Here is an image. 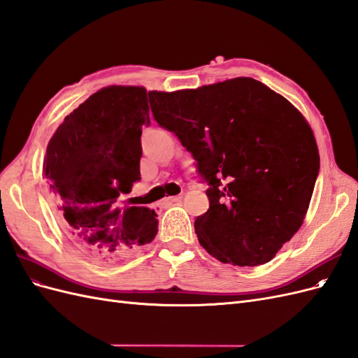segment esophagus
<instances>
[{
	"mask_svg": "<svg viewBox=\"0 0 358 358\" xmlns=\"http://www.w3.org/2000/svg\"><path fill=\"white\" fill-rule=\"evenodd\" d=\"M182 200V196H175V197H167L162 204H171V203H178Z\"/></svg>",
	"mask_w": 358,
	"mask_h": 358,
	"instance_id": "34e87169",
	"label": "esophagus"
}]
</instances>
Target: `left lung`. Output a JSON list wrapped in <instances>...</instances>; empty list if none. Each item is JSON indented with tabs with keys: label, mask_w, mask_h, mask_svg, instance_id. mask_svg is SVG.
Listing matches in <instances>:
<instances>
[{
	"label": "left lung",
	"mask_w": 358,
	"mask_h": 358,
	"mask_svg": "<svg viewBox=\"0 0 358 358\" xmlns=\"http://www.w3.org/2000/svg\"><path fill=\"white\" fill-rule=\"evenodd\" d=\"M149 103L209 185V209L194 222L200 245L221 263H268L303 224L320 173L306 119L251 78L152 91Z\"/></svg>",
	"instance_id": "1"
}]
</instances>
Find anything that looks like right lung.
I'll return each mask as SVG.
<instances>
[{
  "mask_svg": "<svg viewBox=\"0 0 358 358\" xmlns=\"http://www.w3.org/2000/svg\"><path fill=\"white\" fill-rule=\"evenodd\" d=\"M149 124L145 88L109 86L66 116L48 145L43 171L64 230L95 262L131 254L158 231L152 209L116 208L140 180V136Z\"/></svg>",
  "mask_w": 358,
  "mask_h": 358,
  "instance_id": "right-lung-1",
  "label": "right lung"
}]
</instances>
